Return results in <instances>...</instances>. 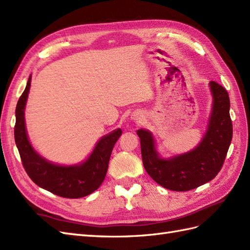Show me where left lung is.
I'll return each instance as SVG.
<instances>
[{
  "mask_svg": "<svg viewBox=\"0 0 250 250\" xmlns=\"http://www.w3.org/2000/svg\"><path fill=\"white\" fill-rule=\"evenodd\" d=\"M213 95L206 135L197 148L186 154L164 159L158 156L154 139L146 130H138L144 167L153 180L164 188L188 191L210 182L221 171L232 139L228 93L219 83L210 82Z\"/></svg>",
  "mask_w": 250,
  "mask_h": 250,
  "instance_id": "1",
  "label": "left lung"
}]
</instances>
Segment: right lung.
Here are the masks:
<instances>
[{
    "mask_svg": "<svg viewBox=\"0 0 250 250\" xmlns=\"http://www.w3.org/2000/svg\"><path fill=\"white\" fill-rule=\"evenodd\" d=\"M30 80L31 77L29 76L26 87L16 107L15 140L25 171L38 186L58 196L79 198L91 194L104 182L113 148L123 132L117 129L102 137L91 156L81 165L63 167L47 162L37 154L30 146L25 129L24 110Z\"/></svg>",
    "mask_w": 250,
    "mask_h": 250,
    "instance_id": "add662e5",
    "label": "right lung"
}]
</instances>
